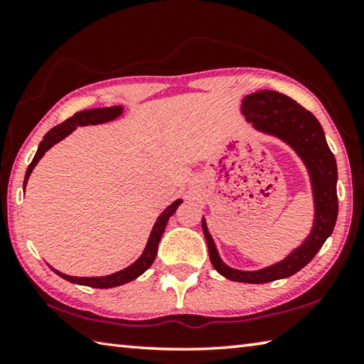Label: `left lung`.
I'll return each instance as SVG.
<instances>
[{"mask_svg":"<svg viewBox=\"0 0 364 364\" xmlns=\"http://www.w3.org/2000/svg\"><path fill=\"white\" fill-rule=\"evenodd\" d=\"M242 114L254 123L257 130L274 134L291 144L304 159L311 176L313 196H315V225L306 241L295 249L284 260L258 271L232 269L221 262L213 239L207 231L205 221L202 230L207 239L208 257L213 268L225 278L247 284H263L276 279L289 278L310 263L326 239L336 226L338 200H337V164L334 154L326 143L324 132L316 117L310 110L301 107L297 101L278 91H258L244 97Z\"/></svg>","mask_w":364,"mask_h":364,"instance_id":"1","label":"left lung"}]
</instances>
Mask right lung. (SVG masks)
Listing matches in <instances>:
<instances>
[{
	"instance_id": "right-lung-1",
	"label": "right lung",
	"mask_w": 364,
	"mask_h": 364,
	"mask_svg": "<svg viewBox=\"0 0 364 364\" xmlns=\"http://www.w3.org/2000/svg\"><path fill=\"white\" fill-rule=\"evenodd\" d=\"M122 114V107L120 106H114V107H104V109H90V110H82V112H77L75 115H72L70 119H67L65 122L59 123L58 127H54L49 130L45 138L38 146V151H36L35 157L32 160V164L28 165L27 173H26V180H23V188L27 186V180L32 170L35 168V165L38 164V160L45 156V152L49 149V147L59 143L60 139H64L67 134H70L77 127H85V125H96V123H104L109 120H114L115 117H119ZM181 199L175 200L173 204L168 205L162 215L157 218L156 225L152 228V232L149 236V241H147L146 249L143 252L136 262H134L132 267H128L125 269L119 271V273L109 274V276H102V278H75V276H67L64 273H59L54 268H51L54 273L59 274L60 278L67 279L69 282H73V284H82V286H90V287H96V289H109V287H117L125 284V282H130L133 279H136L138 276H141L144 271L151 267L156 260L157 255V245L160 242V237L165 231V226H167V221L176 212V208L180 207Z\"/></svg>"
}]
</instances>
